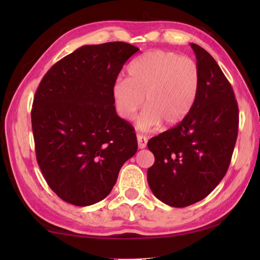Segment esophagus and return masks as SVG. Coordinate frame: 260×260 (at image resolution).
Listing matches in <instances>:
<instances>
[{
  "label": "esophagus",
  "instance_id": "obj_1",
  "mask_svg": "<svg viewBox=\"0 0 260 260\" xmlns=\"http://www.w3.org/2000/svg\"><path fill=\"white\" fill-rule=\"evenodd\" d=\"M137 144H139V148H145L147 144V139L143 134H137Z\"/></svg>",
  "mask_w": 260,
  "mask_h": 260
}]
</instances>
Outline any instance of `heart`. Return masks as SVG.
<instances>
[{
	"label": "heart",
	"mask_w": 260,
	"mask_h": 260,
	"mask_svg": "<svg viewBox=\"0 0 260 260\" xmlns=\"http://www.w3.org/2000/svg\"><path fill=\"white\" fill-rule=\"evenodd\" d=\"M128 78L113 85L118 115L131 120L144 105L137 126L156 128L164 121L173 126L183 120L194 105L200 88V70L194 60L181 54L152 50L136 58L128 67Z\"/></svg>",
	"instance_id": "b5f03b06"
}]
</instances>
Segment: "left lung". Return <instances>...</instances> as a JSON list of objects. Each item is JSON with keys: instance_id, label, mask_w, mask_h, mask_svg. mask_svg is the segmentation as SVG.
Wrapping results in <instances>:
<instances>
[{"instance_id": "obj_1", "label": "left lung", "mask_w": 260, "mask_h": 260, "mask_svg": "<svg viewBox=\"0 0 260 260\" xmlns=\"http://www.w3.org/2000/svg\"><path fill=\"white\" fill-rule=\"evenodd\" d=\"M200 70L197 101L173 128L148 141L155 157L147 182L158 200L184 208L209 196L223 179L238 136L239 109L230 82L211 54L191 43Z\"/></svg>"}]
</instances>
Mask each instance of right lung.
I'll use <instances>...</instances> for the list:
<instances>
[{"label":"right lung","mask_w":260,"mask_h":260,"mask_svg":"<svg viewBox=\"0 0 260 260\" xmlns=\"http://www.w3.org/2000/svg\"><path fill=\"white\" fill-rule=\"evenodd\" d=\"M139 50L120 41L82 46L54 63L38 87L31 110L37 161L66 202L104 200L137 151L134 127L116 113L113 85Z\"/></svg>","instance_id":"add662e5"}]
</instances>
